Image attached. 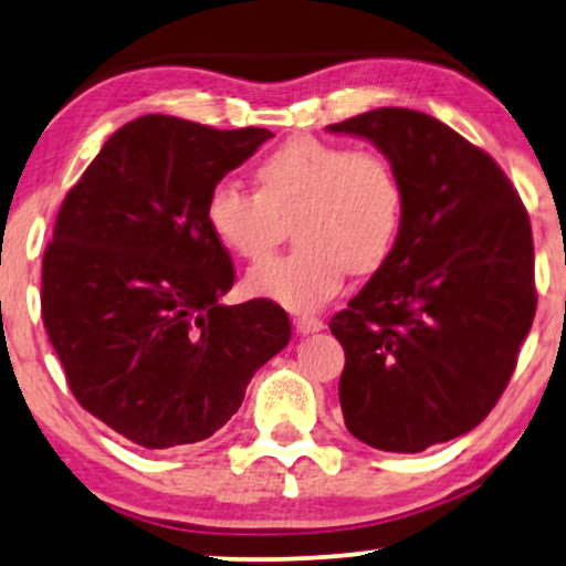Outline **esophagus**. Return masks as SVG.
I'll return each instance as SVG.
<instances>
[{
    "instance_id": "34e87169",
    "label": "esophagus",
    "mask_w": 566,
    "mask_h": 566,
    "mask_svg": "<svg viewBox=\"0 0 566 566\" xmlns=\"http://www.w3.org/2000/svg\"><path fill=\"white\" fill-rule=\"evenodd\" d=\"M325 327V323L319 317H312V315H300L294 317V331L300 335H310V333H319Z\"/></svg>"
}]
</instances>
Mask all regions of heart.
<instances>
[{
  "label": "heart",
  "instance_id": "obj_1",
  "mask_svg": "<svg viewBox=\"0 0 566 566\" xmlns=\"http://www.w3.org/2000/svg\"><path fill=\"white\" fill-rule=\"evenodd\" d=\"M401 210V185L381 155L294 137L261 159L256 190L218 180L206 221L247 261L264 259L292 223L297 247L251 269L247 284L259 297L307 312L340 290L348 269L370 274L389 259Z\"/></svg>",
  "mask_w": 566,
  "mask_h": 566
}]
</instances>
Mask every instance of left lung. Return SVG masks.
Returning a JSON list of instances; mask_svg holds the SVG:
<instances>
[{
	"instance_id": "left-lung-1",
	"label": "left lung",
	"mask_w": 566,
	"mask_h": 566,
	"mask_svg": "<svg viewBox=\"0 0 566 566\" xmlns=\"http://www.w3.org/2000/svg\"><path fill=\"white\" fill-rule=\"evenodd\" d=\"M327 129L374 142L403 196L389 259L331 319L345 427L421 452L475 429L511 381L536 312L528 213L495 159L434 116L376 108Z\"/></svg>"
}]
</instances>
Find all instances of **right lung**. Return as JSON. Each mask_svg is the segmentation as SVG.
<instances>
[{"instance_id":"right-lung-1","label":"right lung","mask_w":566,"mask_h":566,"mask_svg":"<svg viewBox=\"0 0 566 566\" xmlns=\"http://www.w3.org/2000/svg\"><path fill=\"white\" fill-rule=\"evenodd\" d=\"M269 129L147 114L116 129L67 190L42 256V323L78 403L134 444L208 440L292 337L272 300L221 305L229 251L210 188Z\"/></svg>"}]
</instances>
